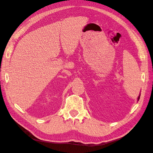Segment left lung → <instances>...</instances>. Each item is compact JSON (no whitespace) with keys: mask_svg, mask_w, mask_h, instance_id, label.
Returning <instances> with one entry per match:
<instances>
[{"mask_svg":"<svg viewBox=\"0 0 153 153\" xmlns=\"http://www.w3.org/2000/svg\"><path fill=\"white\" fill-rule=\"evenodd\" d=\"M140 94L139 96H138V101L139 100V99H140Z\"/></svg>","mask_w":153,"mask_h":153,"instance_id":"left-lung-1","label":"left lung"}]
</instances>
